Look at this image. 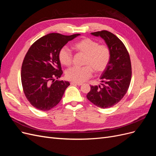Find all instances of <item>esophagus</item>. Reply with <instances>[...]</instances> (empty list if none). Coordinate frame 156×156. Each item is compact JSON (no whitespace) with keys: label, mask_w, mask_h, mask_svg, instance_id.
<instances>
[{"label":"esophagus","mask_w":156,"mask_h":156,"mask_svg":"<svg viewBox=\"0 0 156 156\" xmlns=\"http://www.w3.org/2000/svg\"><path fill=\"white\" fill-rule=\"evenodd\" d=\"M70 84H72V85H78V86H81L82 85V83H75V82H71Z\"/></svg>","instance_id":"obj_1"}]
</instances>
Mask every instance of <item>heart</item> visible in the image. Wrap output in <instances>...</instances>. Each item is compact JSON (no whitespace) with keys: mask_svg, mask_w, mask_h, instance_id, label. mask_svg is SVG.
I'll use <instances>...</instances> for the list:
<instances>
[{"mask_svg":"<svg viewBox=\"0 0 156 156\" xmlns=\"http://www.w3.org/2000/svg\"><path fill=\"white\" fill-rule=\"evenodd\" d=\"M73 48L79 53L85 55L83 67H72L66 70V77L69 81L81 83L92 76V71L101 73L109 63L111 51L107 45H100L99 42L89 37H85L73 44ZM60 63L69 66L72 62L73 56L67 47H63L58 53Z\"/></svg>","mask_w":156,"mask_h":156,"instance_id":"obj_1","label":"heart"}]
</instances>
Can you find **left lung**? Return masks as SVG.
<instances>
[{
	"instance_id": "obj_1",
	"label": "left lung",
	"mask_w": 156,
	"mask_h": 156,
	"mask_svg": "<svg viewBox=\"0 0 156 156\" xmlns=\"http://www.w3.org/2000/svg\"><path fill=\"white\" fill-rule=\"evenodd\" d=\"M91 34L101 37L105 41L111 51V58L101 75L102 87L91 86L87 98L99 107L109 108L123 98L129 87L131 79L129 55L124 44L112 33L101 30L92 32Z\"/></svg>"
}]
</instances>
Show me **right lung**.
<instances>
[{
    "label": "right lung",
    "instance_id": "1",
    "mask_svg": "<svg viewBox=\"0 0 156 156\" xmlns=\"http://www.w3.org/2000/svg\"><path fill=\"white\" fill-rule=\"evenodd\" d=\"M80 35L51 33L35 41L28 51L22 64L21 77L23 91L33 107L49 111L61 100L69 83L55 81L63 73L58 58L59 51Z\"/></svg>",
    "mask_w": 156,
    "mask_h": 156
}]
</instances>
